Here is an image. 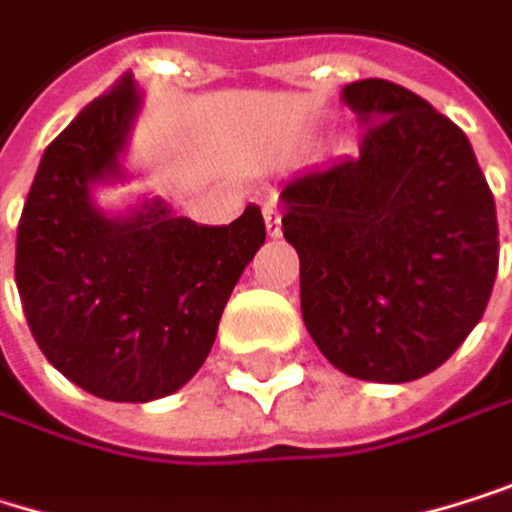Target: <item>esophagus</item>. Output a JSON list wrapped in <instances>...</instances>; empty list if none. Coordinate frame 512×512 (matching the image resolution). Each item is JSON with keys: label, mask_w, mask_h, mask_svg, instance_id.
I'll return each mask as SVG.
<instances>
[{"label": "esophagus", "mask_w": 512, "mask_h": 512, "mask_svg": "<svg viewBox=\"0 0 512 512\" xmlns=\"http://www.w3.org/2000/svg\"><path fill=\"white\" fill-rule=\"evenodd\" d=\"M264 221H267V233L270 236H279L282 233V209L276 200H267L264 203Z\"/></svg>", "instance_id": "34e87169"}]
</instances>
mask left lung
Listing matches in <instances>:
<instances>
[{"mask_svg":"<svg viewBox=\"0 0 512 512\" xmlns=\"http://www.w3.org/2000/svg\"><path fill=\"white\" fill-rule=\"evenodd\" d=\"M343 102L364 127L358 157L297 172L279 194L303 324L346 376L413 382L486 312L495 197L467 136L413 90L364 78Z\"/></svg>","mask_w":512,"mask_h":512,"instance_id":"obj_1","label":"left lung"}]
</instances>
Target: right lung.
I'll list each match as a JSON object with an SVG mask.
<instances>
[{"instance_id":"right-lung-1","label":"right lung","mask_w":512,"mask_h":512,"mask_svg":"<svg viewBox=\"0 0 512 512\" xmlns=\"http://www.w3.org/2000/svg\"><path fill=\"white\" fill-rule=\"evenodd\" d=\"M124 75L45 148L17 224L14 279L29 331L78 388L148 404L209 358L233 285L267 239L248 206L233 224L175 218L163 200L105 215L90 191L124 178L121 154L139 115Z\"/></svg>"}]
</instances>
